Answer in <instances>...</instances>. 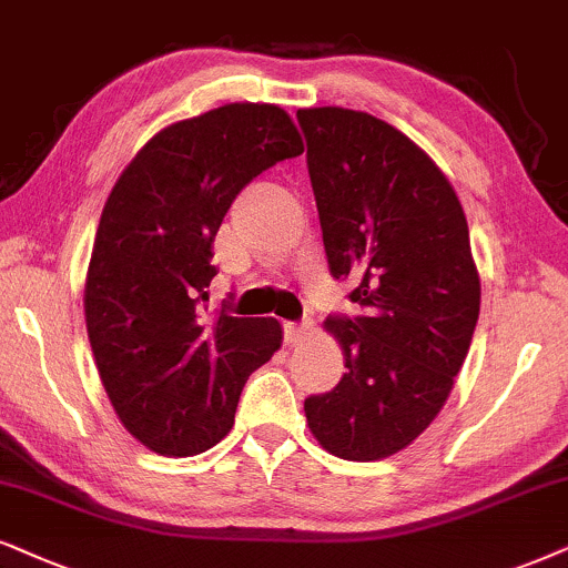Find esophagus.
I'll list each match as a JSON object with an SVG mask.
<instances>
[{
	"mask_svg": "<svg viewBox=\"0 0 568 568\" xmlns=\"http://www.w3.org/2000/svg\"><path fill=\"white\" fill-rule=\"evenodd\" d=\"M283 335H285V343L296 346V343H301L308 335V327L306 325H296V322H285Z\"/></svg>",
	"mask_w": 568,
	"mask_h": 568,
	"instance_id": "1",
	"label": "esophagus"
}]
</instances>
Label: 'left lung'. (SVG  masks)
Segmentation results:
<instances>
[{"label":"left lung","mask_w":568,"mask_h":568,"mask_svg":"<svg viewBox=\"0 0 568 568\" xmlns=\"http://www.w3.org/2000/svg\"><path fill=\"white\" fill-rule=\"evenodd\" d=\"M333 277L358 317H327L346 372L304 400L320 445L377 462L414 443L450 396L479 317L462 201L416 143L367 112H296Z\"/></svg>","instance_id":"8db88e82"}]
</instances>
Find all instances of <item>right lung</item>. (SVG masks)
Instances as JSON below:
<instances>
[{
	"instance_id": "add662e5",
	"label": "right lung",
	"mask_w": 568,
	"mask_h": 568,
	"mask_svg": "<svg viewBox=\"0 0 568 568\" xmlns=\"http://www.w3.org/2000/svg\"><path fill=\"white\" fill-rule=\"evenodd\" d=\"M301 152L277 104H225L143 143L106 199L85 275V327L114 414L154 454L217 445L248 375L283 343L277 320L210 317L204 301L233 199Z\"/></svg>"
}]
</instances>
